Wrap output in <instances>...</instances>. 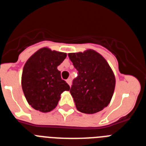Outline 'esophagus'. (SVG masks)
I'll use <instances>...</instances> for the list:
<instances>
[{"instance_id": "1", "label": "esophagus", "mask_w": 146, "mask_h": 146, "mask_svg": "<svg viewBox=\"0 0 146 146\" xmlns=\"http://www.w3.org/2000/svg\"><path fill=\"white\" fill-rule=\"evenodd\" d=\"M66 82L67 83L71 86V85H72V79H71V78H69L68 80H66Z\"/></svg>"}]
</instances>
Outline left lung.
<instances>
[{"label": "left lung", "instance_id": "8db88e82", "mask_svg": "<svg viewBox=\"0 0 146 146\" xmlns=\"http://www.w3.org/2000/svg\"><path fill=\"white\" fill-rule=\"evenodd\" d=\"M68 55L78 72L70 89L77 109L87 114L102 110L111 100L115 86L108 63L92 50Z\"/></svg>", "mask_w": 146, "mask_h": 146}]
</instances>
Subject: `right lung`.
Listing matches in <instances>:
<instances>
[{"instance_id": "add662e5", "label": "right lung", "mask_w": 146, "mask_h": 146, "mask_svg": "<svg viewBox=\"0 0 146 146\" xmlns=\"http://www.w3.org/2000/svg\"><path fill=\"white\" fill-rule=\"evenodd\" d=\"M66 53L42 48L25 63L22 74V88L27 101L33 108L47 113L57 106L60 94L70 87L61 79L57 67Z\"/></svg>"}]
</instances>
